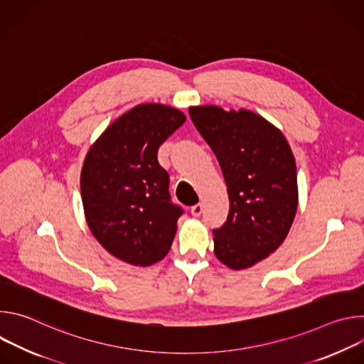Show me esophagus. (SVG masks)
Here are the masks:
<instances>
[{
    "mask_svg": "<svg viewBox=\"0 0 364 364\" xmlns=\"http://www.w3.org/2000/svg\"><path fill=\"white\" fill-rule=\"evenodd\" d=\"M191 215L193 216H196V218H198L201 213H203V204L201 203H197V204H194L193 207H191Z\"/></svg>",
    "mask_w": 364,
    "mask_h": 364,
    "instance_id": "obj_1",
    "label": "esophagus"
}]
</instances>
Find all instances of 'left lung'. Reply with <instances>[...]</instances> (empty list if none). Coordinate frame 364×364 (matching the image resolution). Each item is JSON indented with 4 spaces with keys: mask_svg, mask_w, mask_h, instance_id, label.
I'll use <instances>...</instances> for the list:
<instances>
[{
    "mask_svg": "<svg viewBox=\"0 0 364 364\" xmlns=\"http://www.w3.org/2000/svg\"><path fill=\"white\" fill-rule=\"evenodd\" d=\"M190 118L213 149L229 194V215L213 230L215 255L232 269L250 268L285 240L298 205L296 166L282 132L250 111L191 107Z\"/></svg>",
    "mask_w": 364,
    "mask_h": 364,
    "instance_id": "8db88e82",
    "label": "left lung"
}]
</instances>
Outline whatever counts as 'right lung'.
<instances>
[{
	"label": "right lung",
	"mask_w": 364,
	"mask_h": 364,
	"mask_svg": "<svg viewBox=\"0 0 364 364\" xmlns=\"http://www.w3.org/2000/svg\"><path fill=\"white\" fill-rule=\"evenodd\" d=\"M184 121L176 108L142 103L112 122L86 155L80 193L87 226L127 264L152 265L171 247L183 209L171 203L157 152Z\"/></svg>",
	"instance_id": "add662e5"
}]
</instances>
